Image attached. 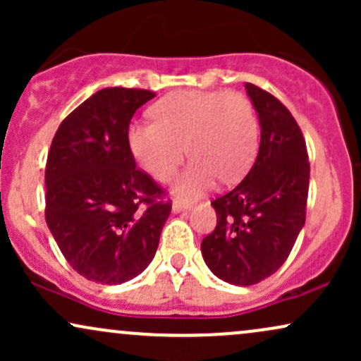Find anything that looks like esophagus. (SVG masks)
Here are the masks:
<instances>
[{"label":"esophagus","mask_w":361,"mask_h":361,"mask_svg":"<svg viewBox=\"0 0 361 361\" xmlns=\"http://www.w3.org/2000/svg\"><path fill=\"white\" fill-rule=\"evenodd\" d=\"M192 209V204H185V202H175L173 204V212H181V210H188Z\"/></svg>","instance_id":"obj_1"}]
</instances>
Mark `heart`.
<instances>
[{
    "label": "heart",
    "mask_w": 361,
    "mask_h": 361,
    "mask_svg": "<svg viewBox=\"0 0 361 361\" xmlns=\"http://www.w3.org/2000/svg\"><path fill=\"white\" fill-rule=\"evenodd\" d=\"M154 122L128 128V146L140 168L157 181L176 180L180 195H197L215 178L234 183L246 175L258 152L259 128L250 98L235 91H178L151 110Z\"/></svg>",
    "instance_id": "obj_1"
}]
</instances>
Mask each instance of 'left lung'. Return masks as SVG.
I'll list each match as a JSON object with an SVG mask.
<instances>
[{
    "mask_svg": "<svg viewBox=\"0 0 361 361\" xmlns=\"http://www.w3.org/2000/svg\"><path fill=\"white\" fill-rule=\"evenodd\" d=\"M261 126L259 151L246 178L212 202L217 226L202 241L215 276L255 285L288 258L305 224L310 164L305 139L279 98L246 82Z\"/></svg>",
    "mask_w": 361,
    "mask_h": 361,
    "instance_id": "obj_1",
    "label": "left lung"
}]
</instances>
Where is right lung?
I'll return each mask as SVG.
<instances>
[{"instance_id": "1", "label": "right lung", "mask_w": 361, "mask_h": 361, "mask_svg": "<svg viewBox=\"0 0 361 361\" xmlns=\"http://www.w3.org/2000/svg\"><path fill=\"white\" fill-rule=\"evenodd\" d=\"M154 91L105 88L68 115L45 164V222L80 275L118 285L154 258L171 202L128 146L135 110Z\"/></svg>"}]
</instances>
